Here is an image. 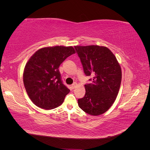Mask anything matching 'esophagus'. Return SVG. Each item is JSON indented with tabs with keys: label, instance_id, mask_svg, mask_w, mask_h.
<instances>
[{
	"label": "esophagus",
	"instance_id": "34e87169",
	"mask_svg": "<svg viewBox=\"0 0 150 150\" xmlns=\"http://www.w3.org/2000/svg\"><path fill=\"white\" fill-rule=\"evenodd\" d=\"M77 85H78V84H77V83H74L73 84H72V86H72V88L74 89V88H75L76 87Z\"/></svg>",
	"mask_w": 150,
	"mask_h": 150
}]
</instances>
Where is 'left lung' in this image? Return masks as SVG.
Segmentation results:
<instances>
[{
  "label": "left lung",
  "mask_w": 150,
  "mask_h": 150,
  "mask_svg": "<svg viewBox=\"0 0 150 150\" xmlns=\"http://www.w3.org/2000/svg\"><path fill=\"white\" fill-rule=\"evenodd\" d=\"M74 47L85 74L93 78L92 84L84 85L85 96L78 99V106L90 115H102L112 105L118 94L122 78L120 65L106 47L91 45Z\"/></svg>",
  "instance_id": "left-lung-1"
}]
</instances>
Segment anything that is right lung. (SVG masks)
<instances>
[{"mask_svg":"<svg viewBox=\"0 0 150 150\" xmlns=\"http://www.w3.org/2000/svg\"><path fill=\"white\" fill-rule=\"evenodd\" d=\"M75 53L72 46L46 47L38 50L29 58L24 67L23 81L35 105L49 110L64 102L70 90L62 82L59 67Z\"/></svg>","mask_w":150,"mask_h":150,"instance_id":"obj_1","label":"right lung"}]
</instances>
